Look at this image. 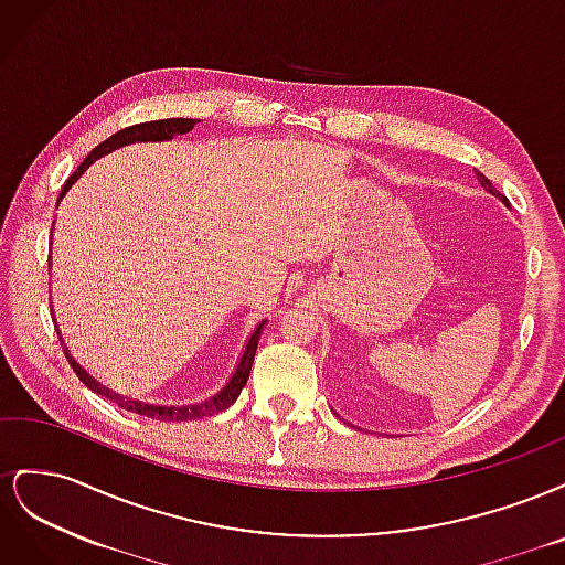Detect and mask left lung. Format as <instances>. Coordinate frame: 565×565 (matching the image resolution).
Returning a JSON list of instances; mask_svg holds the SVG:
<instances>
[{
  "label": "left lung",
  "mask_w": 565,
  "mask_h": 565,
  "mask_svg": "<svg viewBox=\"0 0 565 565\" xmlns=\"http://www.w3.org/2000/svg\"><path fill=\"white\" fill-rule=\"evenodd\" d=\"M476 177H478V181H481V185L486 188V191H490L492 195H498V198H502V202H507V198H504V195L498 191V188H494V185H492V183H490L481 172H476ZM507 204H509V202H507Z\"/></svg>",
  "instance_id": "left-lung-1"
}]
</instances>
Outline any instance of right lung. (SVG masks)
Instances as JSON below:
<instances>
[{
    "instance_id": "obj_1",
    "label": "right lung",
    "mask_w": 565,
    "mask_h": 565,
    "mask_svg": "<svg viewBox=\"0 0 565 565\" xmlns=\"http://www.w3.org/2000/svg\"><path fill=\"white\" fill-rule=\"evenodd\" d=\"M195 127V119H183V117H169V119H152V122H141V125H131L127 129H119L117 134H113L110 139H106L104 143H98L87 158H84V162L75 169V172L71 174V179L65 181L63 191H61V198L67 193V188H71L82 174L84 169H87L94 160L108 156L110 150L115 148H122L127 143H134V141H167L172 139V136L177 134H188ZM58 198V200H61ZM266 322V320H264ZM264 322L256 328L247 341V347L243 351V358H241V365H237L235 374L231 377V382L224 386V391H218L216 396H212L210 401L204 403H198V405H183V407H162V405H148V403H141V401H131V398H122V396H115V393L106 386H100L94 377H89L87 372H84L75 361L73 355L65 351V358L67 363L73 365L75 374L79 377V382L84 386H89L94 393H98V396H106L110 398L113 403H117L122 409H129V413H136V415H143V417H150V419H160V422H188V419H202V417H212L216 413H224L226 407H231L237 396H241L243 386L247 384L249 380V370H252V363H254V353H256V344H259V334H262V328Z\"/></svg>"
}]
</instances>
